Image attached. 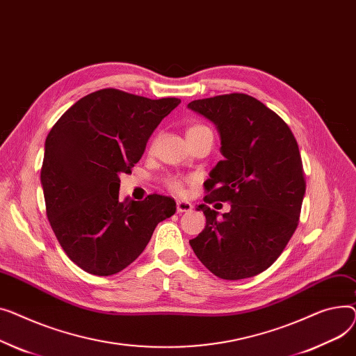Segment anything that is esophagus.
<instances>
[{
	"label": "esophagus",
	"instance_id": "esophagus-1",
	"mask_svg": "<svg viewBox=\"0 0 356 356\" xmlns=\"http://www.w3.org/2000/svg\"><path fill=\"white\" fill-rule=\"evenodd\" d=\"M193 210V204L186 201L177 202V213H190Z\"/></svg>",
	"mask_w": 356,
	"mask_h": 356
}]
</instances>
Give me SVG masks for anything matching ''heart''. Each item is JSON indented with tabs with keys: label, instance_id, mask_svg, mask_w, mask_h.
Instances as JSON below:
<instances>
[{
	"label": "heart",
	"instance_id": "1",
	"mask_svg": "<svg viewBox=\"0 0 356 356\" xmlns=\"http://www.w3.org/2000/svg\"><path fill=\"white\" fill-rule=\"evenodd\" d=\"M211 129L205 127V124H194V127H191L190 129H188L186 135H193V134H200V132H208ZM165 185L168 190L172 193V194H177V195H185L186 193V188H185V181L179 177H168L165 179Z\"/></svg>",
	"mask_w": 356,
	"mask_h": 356
}]
</instances>
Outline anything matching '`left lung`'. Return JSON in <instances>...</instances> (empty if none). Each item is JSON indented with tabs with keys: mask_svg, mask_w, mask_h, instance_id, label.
Segmentation results:
<instances>
[{
	"mask_svg": "<svg viewBox=\"0 0 356 356\" xmlns=\"http://www.w3.org/2000/svg\"><path fill=\"white\" fill-rule=\"evenodd\" d=\"M216 123L224 156L204 182V201L229 202L218 213L201 204L207 225L190 244L220 279L253 277L282 254L299 224L306 181L287 123L260 100L229 93L188 103Z\"/></svg>",
	"mask_w": 356,
	"mask_h": 356,
	"instance_id": "8db88e82",
	"label": "left lung"
}]
</instances>
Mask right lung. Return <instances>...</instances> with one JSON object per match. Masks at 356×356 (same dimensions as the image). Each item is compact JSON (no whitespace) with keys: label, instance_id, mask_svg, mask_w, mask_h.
<instances>
[{"label":"right lung","instance_id":"right-lung-1","mask_svg":"<svg viewBox=\"0 0 356 356\" xmlns=\"http://www.w3.org/2000/svg\"><path fill=\"white\" fill-rule=\"evenodd\" d=\"M179 103L102 89L77 100L49 132L41 166L47 218L65 253L88 273H119L140 256L158 222L175 214L174 198L159 194L120 202L119 175L131 174Z\"/></svg>","mask_w":356,"mask_h":356}]
</instances>
